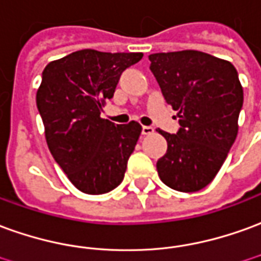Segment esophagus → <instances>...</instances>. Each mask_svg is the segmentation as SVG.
<instances>
[{
  "label": "esophagus",
  "mask_w": 261,
  "mask_h": 261,
  "mask_svg": "<svg viewBox=\"0 0 261 261\" xmlns=\"http://www.w3.org/2000/svg\"><path fill=\"white\" fill-rule=\"evenodd\" d=\"M141 133H143V136H151V134H154V128L151 125H144L141 128Z\"/></svg>",
  "instance_id": "1"
}]
</instances>
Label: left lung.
I'll list each match as a JSON object with an SVG mask.
<instances>
[{
  "instance_id": "8db88e82",
  "label": "left lung",
  "mask_w": 261,
  "mask_h": 261,
  "mask_svg": "<svg viewBox=\"0 0 261 261\" xmlns=\"http://www.w3.org/2000/svg\"><path fill=\"white\" fill-rule=\"evenodd\" d=\"M162 96L178 112L179 130L165 137L168 148L156 161L167 187L196 192L209 185L238 136L243 89L230 62L199 50L148 56Z\"/></svg>"
}]
</instances>
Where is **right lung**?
<instances>
[{
	"mask_svg": "<svg viewBox=\"0 0 261 261\" xmlns=\"http://www.w3.org/2000/svg\"><path fill=\"white\" fill-rule=\"evenodd\" d=\"M141 52L109 54L83 49L54 61L42 72L36 106L49 151L67 178L89 195L118 187L141 125L114 124L100 117L127 67Z\"/></svg>",
	"mask_w": 261,
	"mask_h": 261,
	"instance_id": "right-lung-1",
	"label": "right lung"
}]
</instances>
